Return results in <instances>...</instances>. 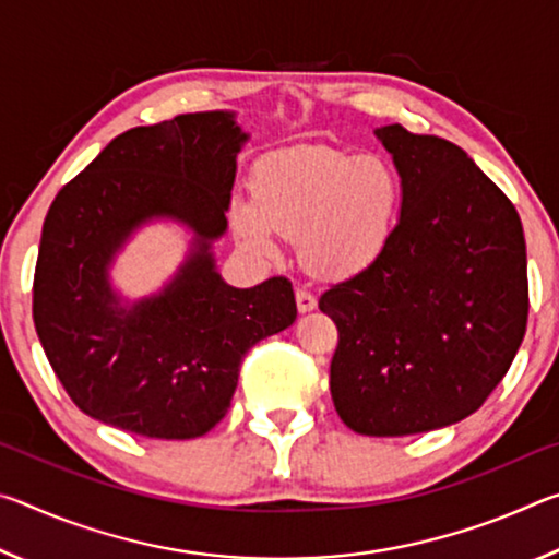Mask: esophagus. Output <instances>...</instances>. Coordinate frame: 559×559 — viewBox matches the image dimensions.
I'll list each match as a JSON object with an SVG mask.
<instances>
[{"mask_svg": "<svg viewBox=\"0 0 559 559\" xmlns=\"http://www.w3.org/2000/svg\"><path fill=\"white\" fill-rule=\"evenodd\" d=\"M296 306H298V313H310V310H316L318 300L310 290L306 288H298L296 290Z\"/></svg>", "mask_w": 559, "mask_h": 559, "instance_id": "esophagus-1", "label": "esophagus"}]
</instances>
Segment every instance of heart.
<instances>
[{
    "label": "heart",
    "instance_id": "1",
    "mask_svg": "<svg viewBox=\"0 0 559 559\" xmlns=\"http://www.w3.org/2000/svg\"><path fill=\"white\" fill-rule=\"evenodd\" d=\"M404 185L380 155L328 145H296L261 157L251 175V204L236 202L231 226L246 251L278 253L276 234L296 236L302 266L347 278L380 261L400 224Z\"/></svg>",
    "mask_w": 559,
    "mask_h": 559
}]
</instances>
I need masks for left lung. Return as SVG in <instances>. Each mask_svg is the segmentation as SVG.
Here are the masks:
<instances>
[{
    "label": "left lung",
    "mask_w": 559,
    "mask_h": 559,
    "mask_svg": "<svg viewBox=\"0 0 559 559\" xmlns=\"http://www.w3.org/2000/svg\"><path fill=\"white\" fill-rule=\"evenodd\" d=\"M374 135L404 185L400 224L318 306L337 325L340 419L406 437L466 419L503 380L527 325V257L513 202L459 145L396 122Z\"/></svg>",
    "instance_id": "obj_1"
}]
</instances>
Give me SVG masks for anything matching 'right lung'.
Masks as SVG:
<instances>
[{
  "label": "right lung",
  "instance_id": "add662e5",
  "mask_svg": "<svg viewBox=\"0 0 559 559\" xmlns=\"http://www.w3.org/2000/svg\"><path fill=\"white\" fill-rule=\"evenodd\" d=\"M249 135L229 110L132 128L73 177L44 219L34 325L83 414L150 439H197L224 419L243 355L293 325L288 278L234 288L212 243L226 231L236 155ZM193 231L176 276L130 304L109 266L140 225Z\"/></svg>",
  "mask_w": 559,
  "mask_h": 559
}]
</instances>
